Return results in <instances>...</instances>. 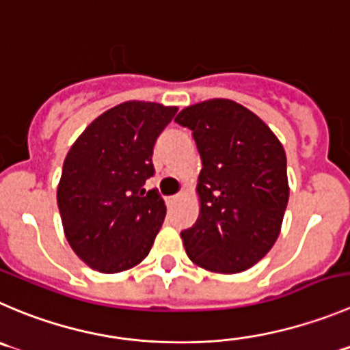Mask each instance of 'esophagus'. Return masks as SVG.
<instances>
[{
	"mask_svg": "<svg viewBox=\"0 0 350 350\" xmlns=\"http://www.w3.org/2000/svg\"><path fill=\"white\" fill-rule=\"evenodd\" d=\"M178 198H180V196H170V198L166 199V202H168V204H175V202L178 201Z\"/></svg>",
	"mask_w": 350,
	"mask_h": 350,
	"instance_id": "34e87169",
	"label": "esophagus"
}]
</instances>
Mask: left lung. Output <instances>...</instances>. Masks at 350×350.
<instances>
[{
	"instance_id": "left-lung-1",
	"label": "left lung",
	"mask_w": 350,
	"mask_h": 350,
	"mask_svg": "<svg viewBox=\"0 0 350 350\" xmlns=\"http://www.w3.org/2000/svg\"><path fill=\"white\" fill-rule=\"evenodd\" d=\"M175 122L192 132L201 154L198 221L182 230L192 262L239 273L268 254L288 202L287 156L269 127L239 103L209 99Z\"/></svg>"
}]
</instances>
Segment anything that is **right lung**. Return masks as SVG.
I'll list each match as a JSON object with an SVG mask.
<instances>
[{"instance_id": "add662e5", "label": "right lung", "mask_w": 350, "mask_h": 350, "mask_svg": "<svg viewBox=\"0 0 350 350\" xmlns=\"http://www.w3.org/2000/svg\"><path fill=\"white\" fill-rule=\"evenodd\" d=\"M177 106L127 101L99 115L73 142L58 184V209L73 252L92 269L118 273L149 254L166 206L144 184L152 148Z\"/></svg>"}]
</instances>
